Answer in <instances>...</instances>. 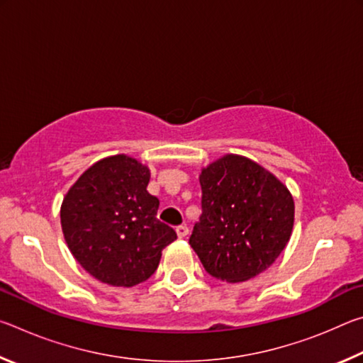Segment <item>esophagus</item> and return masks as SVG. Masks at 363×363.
I'll list each match as a JSON object with an SVG mask.
<instances>
[{
    "label": "esophagus",
    "instance_id": "esophagus-1",
    "mask_svg": "<svg viewBox=\"0 0 363 363\" xmlns=\"http://www.w3.org/2000/svg\"><path fill=\"white\" fill-rule=\"evenodd\" d=\"M176 233H177V237H179V238H186L187 233H189V229H187L186 225H177L176 227Z\"/></svg>",
    "mask_w": 363,
    "mask_h": 363
}]
</instances>
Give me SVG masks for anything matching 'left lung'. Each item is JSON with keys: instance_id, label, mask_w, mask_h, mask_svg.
Returning <instances> with one entry per match:
<instances>
[{"instance_id": "left-lung-1", "label": "left lung", "mask_w": 363, "mask_h": 363, "mask_svg": "<svg viewBox=\"0 0 363 363\" xmlns=\"http://www.w3.org/2000/svg\"><path fill=\"white\" fill-rule=\"evenodd\" d=\"M201 214L190 247L214 279L245 281L274 264L291 237L294 201L261 164L224 155L200 174Z\"/></svg>"}]
</instances>
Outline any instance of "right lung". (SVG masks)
Returning a JSON list of instances; mask_svg holds the SVG:
<instances>
[{
	"instance_id": "add662e5",
	"label": "right lung",
	"mask_w": 363,
	"mask_h": 363,
	"mask_svg": "<svg viewBox=\"0 0 363 363\" xmlns=\"http://www.w3.org/2000/svg\"><path fill=\"white\" fill-rule=\"evenodd\" d=\"M150 171L113 155L78 177L60 206L65 242L82 267L102 284L134 286L155 272L174 229L160 223V201L147 192Z\"/></svg>"
}]
</instances>
